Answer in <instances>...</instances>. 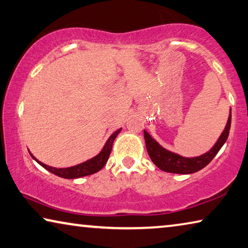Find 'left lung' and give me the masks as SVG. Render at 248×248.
Segmentation results:
<instances>
[{
  "mask_svg": "<svg viewBox=\"0 0 248 248\" xmlns=\"http://www.w3.org/2000/svg\"><path fill=\"white\" fill-rule=\"evenodd\" d=\"M231 121H232V111H230V116H228L226 126L220 136L217 140L215 145L206 153L196 156V157H184L176 153H173L156 142L148 133L144 129V139H145L146 150L156 166L159 170H164L167 173H175V174H192L196 173L204 169L207 164L211 163L215 155L218 153V151L225 144L228 134L231 129Z\"/></svg>",
  "mask_w": 248,
  "mask_h": 248,
  "instance_id": "left-lung-1",
  "label": "left lung"
}]
</instances>
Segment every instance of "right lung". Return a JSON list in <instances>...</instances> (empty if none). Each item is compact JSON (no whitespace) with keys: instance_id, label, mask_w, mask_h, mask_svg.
I'll list each match as a JSON object with an SVG mask.
<instances>
[{"instance_id":"1","label":"right lung","mask_w":248,"mask_h":248,"mask_svg":"<svg viewBox=\"0 0 248 248\" xmlns=\"http://www.w3.org/2000/svg\"><path fill=\"white\" fill-rule=\"evenodd\" d=\"M122 128L117 129V131L114 132L113 134L108 137V140H106L105 145L103 146L102 151L96 156H94V157L87 159V161L83 162L81 164H78V165L75 166L65 167V169H56V167L48 166L46 164L40 162L39 159L34 157L31 152H30V155H31L33 159H35L41 166H43L45 170H47L48 172H51L54 175H58L60 177L68 178V180H74V178L87 176V175H92L94 173L98 172V170H101L103 167H104V165L109 157V154H111L114 140L116 139V136L120 134Z\"/></svg>"}]
</instances>
